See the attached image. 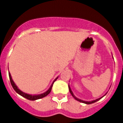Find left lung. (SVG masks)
Masks as SVG:
<instances>
[{"label": "left lung", "mask_w": 123, "mask_h": 123, "mask_svg": "<svg viewBox=\"0 0 123 123\" xmlns=\"http://www.w3.org/2000/svg\"><path fill=\"white\" fill-rule=\"evenodd\" d=\"M68 88H69L70 93H71V95H72V97L74 98L76 100L78 101H80V102H82V103H86V104H92V103H95V102H96V101H99V99H101L103 98V96H105V95L106 93H106L105 94L103 95V97L98 98V99H95V100H93V101H83V100H82V99H78V98H76V96H75V95H74V93H73V92H72V91L71 90V88H70V86H69V85H68Z\"/></svg>", "instance_id": "obj_1"}]
</instances>
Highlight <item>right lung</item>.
<instances>
[{"label":"right lung","mask_w":123,"mask_h":123,"mask_svg":"<svg viewBox=\"0 0 123 123\" xmlns=\"http://www.w3.org/2000/svg\"><path fill=\"white\" fill-rule=\"evenodd\" d=\"M8 74H9V78H10V83H11V84H12V88H14V90L16 91V92L18 93L19 95H22V97L24 98H26V99H28L29 100H37V99H41V98H43L44 97H45L47 95H48L49 93L51 92V89H52V87H53V85L54 82L56 81V80L58 78V77L56 78V79H55V80L53 81V82L52 83V84H51V87L49 88V90L47 91H46L45 92L43 93H41V94H39V95H31V94H28V93H26L23 92L22 91H21L20 89H18V88L17 87V86L15 84L14 82L13 81L12 78V76H11V74H10V73H8Z\"/></svg>","instance_id":"add662e5"}]
</instances>
